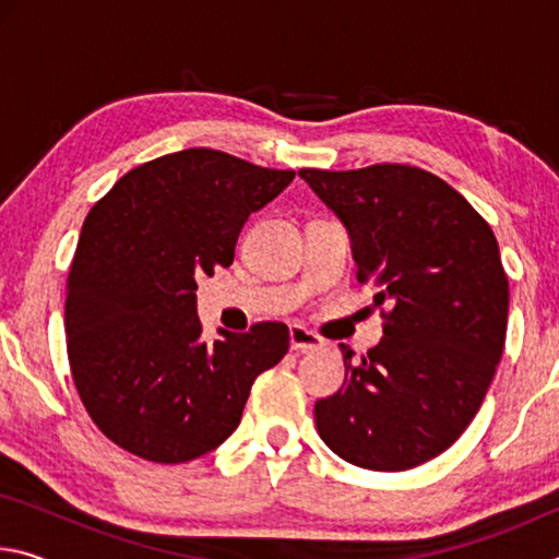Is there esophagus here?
<instances>
[{
  "label": "esophagus",
  "mask_w": 559,
  "mask_h": 559,
  "mask_svg": "<svg viewBox=\"0 0 559 559\" xmlns=\"http://www.w3.org/2000/svg\"><path fill=\"white\" fill-rule=\"evenodd\" d=\"M288 335H290V349H296V353H318V349L325 347L323 337L302 325H290Z\"/></svg>",
  "instance_id": "esophagus-1"
}]
</instances>
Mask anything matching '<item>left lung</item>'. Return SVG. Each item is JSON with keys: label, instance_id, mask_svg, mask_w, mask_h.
<instances>
[{"label": "left lung", "instance_id": "8db88e82", "mask_svg": "<svg viewBox=\"0 0 559 559\" xmlns=\"http://www.w3.org/2000/svg\"><path fill=\"white\" fill-rule=\"evenodd\" d=\"M347 226L357 281L377 288L384 337L316 402L320 439L370 471L447 451L493 382L506 347L508 276L488 222L451 185L412 165L298 173Z\"/></svg>", "mask_w": 559, "mask_h": 559}]
</instances>
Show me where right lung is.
Instances as JSON below:
<instances>
[{"instance_id":"right-lung-1","label":"right lung","mask_w":559,"mask_h":559,"mask_svg":"<svg viewBox=\"0 0 559 559\" xmlns=\"http://www.w3.org/2000/svg\"><path fill=\"white\" fill-rule=\"evenodd\" d=\"M293 177L189 147L130 169L88 212L66 283V349L83 406L120 449L155 463L204 456L288 353L283 323L204 343L197 276L231 266L249 214Z\"/></svg>"}]
</instances>
